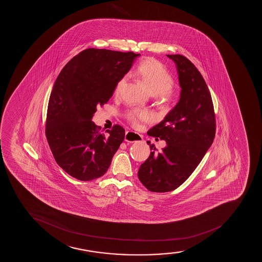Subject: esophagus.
<instances>
[{
    "label": "esophagus",
    "instance_id": "34e87169",
    "mask_svg": "<svg viewBox=\"0 0 262 262\" xmlns=\"http://www.w3.org/2000/svg\"><path fill=\"white\" fill-rule=\"evenodd\" d=\"M125 141L128 142H141L142 141V137L141 135L137 133L132 132V131H127L125 136Z\"/></svg>",
    "mask_w": 262,
    "mask_h": 262
}]
</instances>
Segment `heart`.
<instances>
[{
    "instance_id": "b5f03b06",
    "label": "heart",
    "mask_w": 262,
    "mask_h": 262,
    "mask_svg": "<svg viewBox=\"0 0 262 262\" xmlns=\"http://www.w3.org/2000/svg\"><path fill=\"white\" fill-rule=\"evenodd\" d=\"M142 79L151 94H157L160 99H168L171 97L170 88L174 84V78L167 67L162 62L153 57H147L139 63L132 72ZM127 80V76L124 75L119 79L115 85V94H119ZM126 118L133 124L147 120L149 114L146 111L130 109L126 112Z\"/></svg>"
}]
</instances>
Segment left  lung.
Returning a JSON list of instances; mask_svg holds the SVG:
<instances>
[{
    "instance_id": "obj_1",
    "label": "left lung",
    "mask_w": 262,
    "mask_h": 262,
    "mask_svg": "<svg viewBox=\"0 0 262 262\" xmlns=\"http://www.w3.org/2000/svg\"><path fill=\"white\" fill-rule=\"evenodd\" d=\"M178 69L180 99L164 120L147 135L166 141L161 153L156 147L142 163L138 178L152 192H168L184 184L198 167L216 133V119L211 94L196 67L182 55H167Z\"/></svg>"
}]
</instances>
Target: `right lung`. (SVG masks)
Segmentation results:
<instances>
[{"instance_id":"add662e5","label":"right lung","mask_w":262,"mask_h":262,"mask_svg":"<svg viewBox=\"0 0 262 262\" xmlns=\"http://www.w3.org/2000/svg\"><path fill=\"white\" fill-rule=\"evenodd\" d=\"M140 54L86 49L64 66L49 99L46 135L57 164L72 178L102 177L123 142L125 129L115 125L106 134L92 121L97 105L107 103L116 83Z\"/></svg>"}]
</instances>
